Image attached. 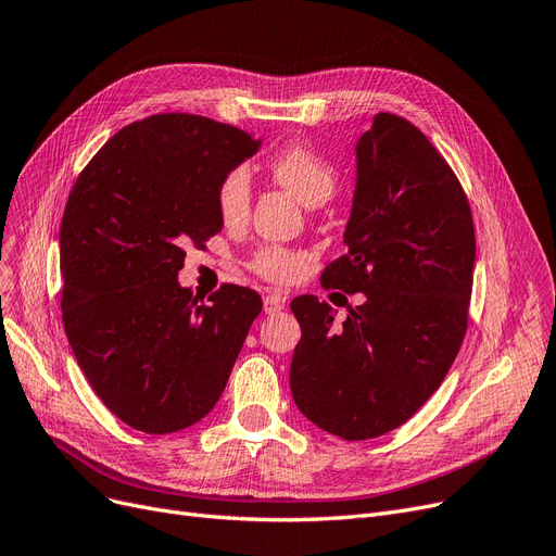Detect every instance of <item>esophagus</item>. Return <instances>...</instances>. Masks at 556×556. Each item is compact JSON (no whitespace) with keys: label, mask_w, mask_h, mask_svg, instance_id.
Wrapping results in <instances>:
<instances>
[{"label":"esophagus","mask_w":556,"mask_h":556,"mask_svg":"<svg viewBox=\"0 0 556 556\" xmlns=\"http://www.w3.org/2000/svg\"><path fill=\"white\" fill-rule=\"evenodd\" d=\"M283 298L281 295H265L263 298V311L268 313V316H275V313H279L283 308Z\"/></svg>","instance_id":"obj_1"}]
</instances>
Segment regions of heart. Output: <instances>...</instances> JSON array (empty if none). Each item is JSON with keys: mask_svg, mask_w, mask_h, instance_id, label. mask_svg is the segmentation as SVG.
<instances>
[{"mask_svg": "<svg viewBox=\"0 0 556 556\" xmlns=\"http://www.w3.org/2000/svg\"><path fill=\"white\" fill-rule=\"evenodd\" d=\"M268 173L308 208L325 204L333 195L338 184L333 165L304 148V144H288V148L277 152L268 163ZM215 204H218V213L227 227L243 225L250 218L252 208L250 173L243 167L227 173L218 186ZM304 265L306 256L302 252L279 245H265L252 258V270L275 283H291L300 279Z\"/></svg>", "mask_w": 556, "mask_h": 556, "instance_id": "heart-1", "label": "heart"}]
</instances>
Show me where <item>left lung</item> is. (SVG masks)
I'll list each match as a JSON object with an SVG mask.
<instances>
[{"label": "left lung", "instance_id": "left-lung-1", "mask_svg": "<svg viewBox=\"0 0 556 556\" xmlns=\"http://www.w3.org/2000/svg\"><path fill=\"white\" fill-rule=\"evenodd\" d=\"M348 254L325 288L364 293L343 325L302 295L291 393L300 412L345 441L412 418L445 379L468 327L475 227L452 167L404 117L377 113L354 144Z\"/></svg>", "mask_w": 556, "mask_h": 556}]
</instances>
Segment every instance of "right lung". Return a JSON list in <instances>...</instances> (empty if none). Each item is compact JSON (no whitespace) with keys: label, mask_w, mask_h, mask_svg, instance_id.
<instances>
[{"label":"right lung","mask_w":556,"mask_h":556,"mask_svg":"<svg viewBox=\"0 0 556 556\" xmlns=\"http://www.w3.org/2000/svg\"><path fill=\"white\" fill-rule=\"evenodd\" d=\"M261 138L202 115L119 129L72 188L61 223L63 325L109 412L144 433L200 422L220 400L261 298L225 283L200 304L179 283L186 245L223 229V177Z\"/></svg>","instance_id":"right-lung-1"}]
</instances>
